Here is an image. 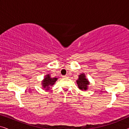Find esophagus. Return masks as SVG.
Wrapping results in <instances>:
<instances>
[{"label": "esophagus", "instance_id": "1", "mask_svg": "<svg viewBox=\"0 0 129 129\" xmlns=\"http://www.w3.org/2000/svg\"><path fill=\"white\" fill-rule=\"evenodd\" d=\"M63 77H68V75H66L63 76Z\"/></svg>", "mask_w": 129, "mask_h": 129}]
</instances>
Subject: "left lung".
<instances>
[{
    "instance_id": "obj_1",
    "label": "left lung",
    "mask_w": 129,
    "mask_h": 129,
    "mask_svg": "<svg viewBox=\"0 0 129 129\" xmlns=\"http://www.w3.org/2000/svg\"><path fill=\"white\" fill-rule=\"evenodd\" d=\"M76 83L79 89L82 90H86L88 89V85L89 84V82L84 73L80 74L79 76V79L76 80Z\"/></svg>"
}]
</instances>
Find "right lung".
I'll list each match as a JSON object with an SVG mask.
<instances>
[{
  "label": "right lung",
  "mask_w": 129,
  "mask_h": 129,
  "mask_svg": "<svg viewBox=\"0 0 129 129\" xmlns=\"http://www.w3.org/2000/svg\"><path fill=\"white\" fill-rule=\"evenodd\" d=\"M57 80V78L56 77H53L52 78L50 77V75H47L45 76L43 80L42 81V86H43V89H45L46 90H49L50 89V86H52L54 84V83L56 82Z\"/></svg>",
  "instance_id": "right-lung-1"
}]
</instances>
